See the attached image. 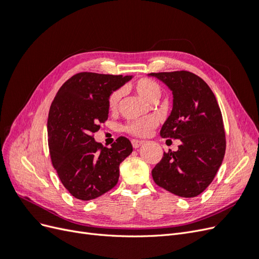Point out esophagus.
<instances>
[{"label":"esophagus","mask_w":259,"mask_h":259,"mask_svg":"<svg viewBox=\"0 0 259 259\" xmlns=\"http://www.w3.org/2000/svg\"><path fill=\"white\" fill-rule=\"evenodd\" d=\"M143 144H144L143 140H138V139H133L132 140V145H133V147H134L135 149L139 148Z\"/></svg>","instance_id":"esophagus-1"}]
</instances>
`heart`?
Wrapping results in <instances>:
<instances>
[{"label":"heart","mask_w":259,"mask_h":259,"mask_svg":"<svg viewBox=\"0 0 259 259\" xmlns=\"http://www.w3.org/2000/svg\"><path fill=\"white\" fill-rule=\"evenodd\" d=\"M134 90L138 95L145 99L148 103H156L161 97V86L153 80L150 79H140L134 85ZM122 98V91H114L108 99V108L110 111H115L120 105V100ZM158 120L153 116L144 117L128 122L125 125V131L128 134L137 137H146L156 127Z\"/></svg>","instance_id":"heart-1"}]
</instances>
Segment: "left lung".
I'll list each match as a JSON object with an SVG mask.
<instances>
[{"instance_id":"1","label":"left lung","mask_w":259,"mask_h":259,"mask_svg":"<svg viewBox=\"0 0 259 259\" xmlns=\"http://www.w3.org/2000/svg\"><path fill=\"white\" fill-rule=\"evenodd\" d=\"M173 92V109L160 135L180 139L177 151L164 152L151 174L154 183L178 197L194 198L213 182L221 167L226 136L214 93L189 71L149 73Z\"/></svg>"}]
</instances>
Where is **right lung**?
<instances>
[{
    "mask_svg": "<svg viewBox=\"0 0 259 259\" xmlns=\"http://www.w3.org/2000/svg\"><path fill=\"white\" fill-rule=\"evenodd\" d=\"M132 75L80 72L62 84L50 108L48 135L51 160L66 189L82 201L111 190L120 176V164L132 153L126 137L111 148L95 142L94 133L108 119L111 93Z\"/></svg>",
    "mask_w": 259,
    "mask_h": 259,
    "instance_id": "add662e5",
    "label": "right lung"
}]
</instances>
